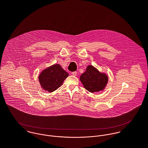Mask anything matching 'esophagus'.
<instances>
[{
    "label": "esophagus",
    "instance_id": "34e87169",
    "mask_svg": "<svg viewBox=\"0 0 148 148\" xmlns=\"http://www.w3.org/2000/svg\"><path fill=\"white\" fill-rule=\"evenodd\" d=\"M71 73H72V75L73 76H76V75H77V72H76V71H75V72H72Z\"/></svg>",
    "mask_w": 148,
    "mask_h": 148
}]
</instances>
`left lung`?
Wrapping results in <instances>:
<instances>
[{
    "instance_id": "8db88e82",
    "label": "left lung",
    "mask_w": 148,
    "mask_h": 148,
    "mask_svg": "<svg viewBox=\"0 0 148 148\" xmlns=\"http://www.w3.org/2000/svg\"><path fill=\"white\" fill-rule=\"evenodd\" d=\"M80 80L87 90L93 93L104 89L108 82V77L106 73L99 72L93 66L89 65L80 76Z\"/></svg>"
}]
</instances>
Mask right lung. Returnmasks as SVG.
Returning a JSON list of instances; mask_svg holds the SVG:
<instances>
[{
  "instance_id": "add662e5",
  "label": "right lung",
  "mask_w": 148,
  "mask_h": 148,
  "mask_svg": "<svg viewBox=\"0 0 148 148\" xmlns=\"http://www.w3.org/2000/svg\"><path fill=\"white\" fill-rule=\"evenodd\" d=\"M68 73L58 64L44 69L39 76V81L44 90L52 92L61 86Z\"/></svg>"
}]
</instances>
